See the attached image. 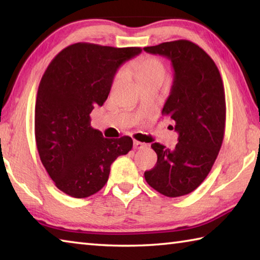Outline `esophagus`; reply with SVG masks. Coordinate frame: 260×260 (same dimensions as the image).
<instances>
[{"instance_id": "1", "label": "esophagus", "mask_w": 260, "mask_h": 260, "mask_svg": "<svg viewBox=\"0 0 260 260\" xmlns=\"http://www.w3.org/2000/svg\"><path fill=\"white\" fill-rule=\"evenodd\" d=\"M147 147V144L146 143H142V142H140V141H134V148L135 149H143V148H146Z\"/></svg>"}]
</instances>
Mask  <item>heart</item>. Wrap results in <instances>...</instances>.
I'll use <instances>...</instances> for the list:
<instances>
[{"instance_id": "obj_1", "label": "heart", "mask_w": 260, "mask_h": 260, "mask_svg": "<svg viewBox=\"0 0 260 260\" xmlns=\"http://www.w3.org/2000/svg\"><path fill=\"white\" fill-rule=\"evenodd\" d=\"M127 71L131 76H133L136 79V81L142 83L155 78H164L165 65L158 57L146 55L140 56L132 61ZM121 78L122 73L118 72L116 74V78H114V82L120 80Z\"/></svg>"}]
</instances>
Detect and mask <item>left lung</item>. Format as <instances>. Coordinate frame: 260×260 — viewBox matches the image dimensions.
I'll use <instances>...</instances> for the list:
<instances>
[{"label":"left lung","instance_id":"left-lung-1","mask_svg":"<svg viewBox=\"0 0 260 260\" xmlns=\"http://www.w3.org/2000/svg\"><path fill=\"white\" fill-rule=\"evenodd\" d=\"M149 54L170 58L174 69L162 116L175 122L179 142L170 150L155 142L153 169L144 172L150 187L167 197L190 193L208 177L221 148L226 125L225 88L213 59L188 40L146 47Z\"/></svg>","mask_w":260,"mask_h":260}]
</instances>
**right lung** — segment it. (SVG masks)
<instances>
[{
	"label": "right lung",
	"instance_id": "obj_1",
	"mask_svg": "<svg viewBox=\"0 0 260 260\" xmlns=\"http://www.w3.org/2000/svg\"><path fill=\"white\" fill-rule=\"evenodd\" d=\"M141 51L140 47L73 43L56 55L42 76L35 141L48 174L67 195L85 199L100 191L112 162L133 147L129 136L103 138L90 126L89 114L107 101L117 69Z\"/></svg>",
	"mask_w": 260,
	"mask_h": 260
}]
</instances>
